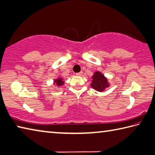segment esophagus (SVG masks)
<instances>
[{"label":"esophagus","instance_id":"1","mask_svg":"<svg viewBox=\"0 0 155 155\" xmlns=\"http://www.w3.org/2000/svg\"><path fill=\"white\" fill-rule=\"evenodd\" d=\"M82 74H83V72L82 71H80V72H79V73H76V75H78V76H81V75H82Z\"/></svg>","mask_w":155,"mask_h":155}]
</instances>
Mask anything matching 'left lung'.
<instances>
[{
	"instance_id": "1",
	"label": "left lung",
	"mask_w": 155,
	"mask_h": 155,
	"mask_svg": "<svg viewBox=\"0 0 155 155\" xmlns=\"http://www.w3.org/2000/svg\"><path fill=\"white\" fill-rule=\"evenodd\" d=\"M92 81L90 86L96 91L103 92L109 86L107 79L100 71H96L92 76Z\"/></svg>"
}]
</instances>
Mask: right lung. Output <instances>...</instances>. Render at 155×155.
Wrapping results in <instances>:
<instances>
[{"label":"right lung","mask_w":155,"mask_h":155,"mask_svg":"<svg viewBox=\"0 0 155 155\" xmlns=\"http://www.w3.org/2000/svg\"><path fill=\"white\" fill-rule=\"evenodd\" d=\"M54 84H56L57 86H61L64 84V81L63 80V78H58L56 80H54Z\"/></svg>","instance_id":"obj_1"}]
</instances>
